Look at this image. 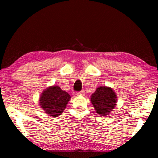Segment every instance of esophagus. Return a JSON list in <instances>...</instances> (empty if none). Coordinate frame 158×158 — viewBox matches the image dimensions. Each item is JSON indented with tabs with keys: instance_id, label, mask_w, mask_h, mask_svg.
Instances as JSON below:
<instances>
[{
	"instance_id": "1",
	"label": "esophagus",
	"mask_w": 158,
	"mask_h": 158,
	"mask_svg": "<svg viewBox=\"0 0 158 158\" xmlns=\"http://www.w3.org/2000/svg\"><path fill=\"white\" fill-rule=\"evenodd\" d=\"M84 90H81V91H80V92H77V95H84Z\"/></svg>"
}]
</instances>
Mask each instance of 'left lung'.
Instances as JSON below:
<instances>
[{
  "instance_id": "obj_1",
  "label": "left lung",
  "mask_w": 158,
  "mask_h": 158,
  "mask_svg": "<svg viewBox=\"0 0 158 158\" xmlns=\"http://www.w3.org/2000/svg\"><path fill=\"white\" fill-rule=\"evenodd\" d=\"M116 93L111 87L99 86L90 96V102L96 113L101 116H106L115 108L117 103Z\"/></svg>"
}]
</instances>
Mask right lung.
<instances>
[{
	"label": "right lung",
	"mask_w": 158,
	"mask_h": 158,
	"mask_svg": "<svg viewBox=\"0 0 158 158\" xmlns=\"http://www.w3.org/2000/svg\"><path fill=\"white\" fill-rule=\"evenodd\" d=\"M71 96L58 85H51L44 89L40 97L39 104L48 116H59L66 108Z\"/></svg>",
	"instance_id": "add662e5"
}]
</instances>
